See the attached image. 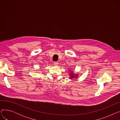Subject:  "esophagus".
Listing matches in <instances>:
<instances>
[{
    "mask_svg": "<svg viewBox=\"0 0 120 120\" xmlns=\"http://www.w3.org/2000/svg\"><path fill=\"white\" fill-rule=\"evenodd\" d=\"M58 63L57 62H54V65H55V66H58Z\"/></svg>",
    "mask_w": 120,
    "mask_h": 120,
    "instance_id": "34e87169",
    "label": "esophagus"
}]
</instances>
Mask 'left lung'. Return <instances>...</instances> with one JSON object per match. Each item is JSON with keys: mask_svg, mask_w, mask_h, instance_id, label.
<instances>
[{"mask_svg": "<svg viewBox=\"0 0 120 120\" xmlns=\"http://www.w3.org/2000/svg\"><path fill=\"white\" fill-rule=\"evenodd\" d=\"M70 72L71 73L69 74V75H70L71 79H72V78H77V77L78 76V74H74L73 72L72 71H69V72Z\"/></svg>", "mask_w": 120, "mask_h": 120, "instance_id": "obj_1", "label": "left lung"}]
</instances>
